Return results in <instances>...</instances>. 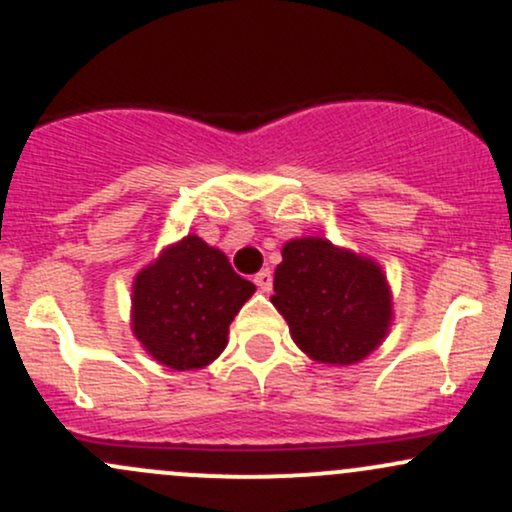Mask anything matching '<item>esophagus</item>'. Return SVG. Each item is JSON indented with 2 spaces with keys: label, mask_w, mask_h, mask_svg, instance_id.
<instances>
[{
  "label": "esophagus",
  "mask_w": 512,
  "mask_h": 512,
  "mask_svg": "<svg viewBox=\"0 0 512 512\" xmlns=\"http://www.w3.org/2000/svg\"><path fill=\"white\" fill-rule=\"evenodd\" d=\"M255 284L262 293L272 291V272H269V269H262L260 274H255Z\"/></svg>",
  "instance_id": "34e87169"
}]
</instances>
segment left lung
I'll return each instance as SVG.
<instances>
[{"label": "left lung", "mask_w": 512, "mask_h": 512, "mask_svg": "<svg viewBox=\"0 0 512 512\" xmlns=\"http://www.w3.org/2000/svg\"><path fill=\"white\" fill-rule=\"evenodd\" d=\"M272 303L298 349L327 366H351L373 354L395 317L383 267L317 236L284 243Z\"/></svg>", "instance_id": "left-lung-1"}]
</instances>
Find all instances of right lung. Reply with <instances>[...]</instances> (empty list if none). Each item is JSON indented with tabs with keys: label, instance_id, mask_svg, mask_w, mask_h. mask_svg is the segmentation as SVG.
<instances>
[{
	"label": "right lung",
	"instance_id": "right-lung-1",
	"mask_svg": "<svg viewBox=\"0 0 512 512\" xmlns=\"http://www.w3.org/2000/svg\"><path fill=\"white\" fill-rule=\"evenodd\" d=\"M252 293L255 284L219 248L190 233L134 276L129 325L161 366L199 370L226 349L228 327Z\"/></svg>",
	"mask_w": 512,
	"mask_h": 512
}]
</instances>
